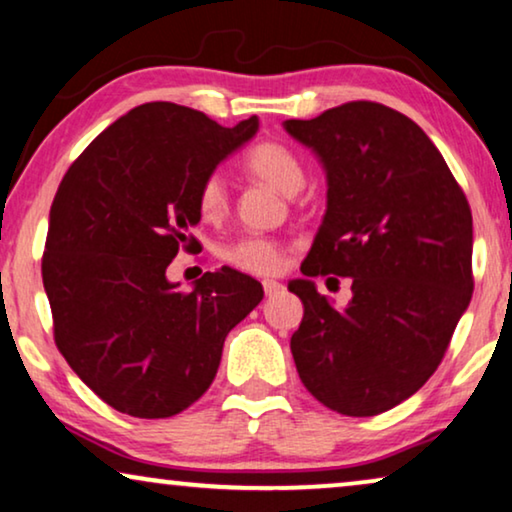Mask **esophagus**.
Wrapping results in <instances>:
<instances>
[{
	"mask_svg": "<svg viewBox=\"0 0 512 512\" xmlns=\"http://www.w3.org/2000/svg\"><path fill=\"white\" fill-rule=\"evenodd\" d=\"M263 291H265V296H275V293L284 291V286L279 284V282H272V279H265V282H263Z\"/></svg>",
	"mask_w": 512,
	"mask_h": 512,
	"instance_id": "34e87169",
	"label": "esophagus"
}]
</instances>
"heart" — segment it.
Returning <instances> with one entry per match:
<instances>
[{"label":"heart","instance_id":"1","mask_svg":"<svg viewBox=\"0 0 512 512\" xmlns=\"http://www.w3.org/2000/svg\"><path fill=\"white\" fill-rule=\"evenodd\" d=\"M244 167L279 193L293 195L305 184V165L296 151L275 139H265L251 146L244 156ZM195 205L202 221L216 223L228 214V186L219 172L207 174L200 181ZM223 258L235 268L251 275H275L284 265V247L270 237H242L230 244Z\"/></svg>","mask_w":512,"mask_h":512}]
</instances>
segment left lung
Wrapping results in <instances>:
<instances>
[{"label":"left lung","mask_w":512,"mask_h":512,"mask_svg":"<svg viewBox=\"0 0 512 512\" xmlns=\"http://www.w3.org/2000/svg\"><path fill=\"white\" fill-rule=\"evenodd\" d=\"M284 128L328 179L305 279L289 284L305 307L293 361L326 408L380 415L436 373L471 303V207L436 144L401 111L356 100ZM326 274L353 277L345 311L313 286Z\"/></svg>","instance_id":"left-lung-1"}]
</instances>
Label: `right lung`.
<instances>
[{
    "mask_svg": "<svg viewBox=\"0 0 512 512\" xmlns=\"http://www.w3.org/2000/svg\"><path fill=\"white\" fill-rule=\"evenodd\" d=\"M256 130V116L223 128L149 102L100 132L60 181L41 258L53 338L118 412L163 419L193 405L230 328L263 300V286L233 268L205 272L193 291L165 277L179 249H200V181Z\"/></svg>",
    "mask_w": 512,
    "mask_h": 512,
    "instance_id": "1",
    "label": "right lung"
}]
</instances>
